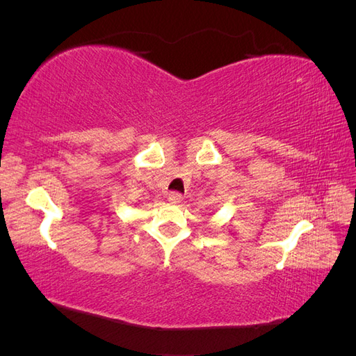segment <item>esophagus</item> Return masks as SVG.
I'll use <instances>...</instances> for the list:
<instances>
[{
  "label": "esophagus",
  "instance_id": "esophagus-1",
  "mask_svg": "<svg viewBox=\"0 0 356 356\" xmlns=\"http://www.w3.org/2000/svg\"><path fill=\"white\" fill-rule=\"evenodd\" d=\"M168 199H169L170 203H179L182 200V195H181V193H178V191H172V193H169Z\"/></svg>",
  "mask_w": 356,
  "mask_h": 356
}]
</instances>
